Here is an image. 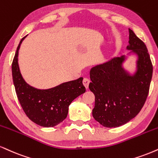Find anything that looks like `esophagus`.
Listing matches in <instances>:
<instances>
[{
    "mask_svg": "<svg viewBox=\"0 0 158 158\" xmlns=\"http://www.w3.org/2000/svg\"><path fill=\"white\" fill-rule=\"evenodd\" d=\"M90 80H89V79H87V78H85L82 81L83 85H84V86L86 87V88H88V86H89V84H90Z\"/></svg>",
    "mask_w": 158,
    "mask_h": 158,
    "instance_id": "esophagus-1",
    "label": "esophagus"
}]
</instances>
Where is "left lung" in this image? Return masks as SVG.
<instances>
[{
  "label": "left lung",
  "instance_id": "8db88e82",
  "mask_svg": "<svg viewBox=\"0 0 158 158\" xmlns=\"http://www.w3.org/2000/svg\"><path fill=\"white\" fill-rule=\"evenodd\" d=\"M128 55L137 56L135 71L123 67L128 56L114 57L91 68L89 89L95 95L93 116L102 126L112 128L129 122L139 113L149 94L152 64L147 48L129 28Z\"/></svg>",
  "mask_w": 158,
  "mask_h": 158
}]
</instances>
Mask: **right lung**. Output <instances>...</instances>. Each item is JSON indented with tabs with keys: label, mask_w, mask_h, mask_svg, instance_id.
Segmentation results:
<instances>
[{
	"label": "right lung",
	"mask_w": 158,
	"mask_h": 158,
	"mask_svg": "<svg viewBox=\"0 0 158 158\" xmlns=\"http://www.w3.org/2000/svg\"><path fill=\"white\" fill-rule=\"evenodd\" d=\"M26 37L19 43L12 64L17 96L30 120L43 127H55L66 118L71 102L85 92L83 78L49 89H37L28 85L23 78L18 64L19 49Z\"/></svg>",
	"instance_id": "obj_1"
}]
</instances>
